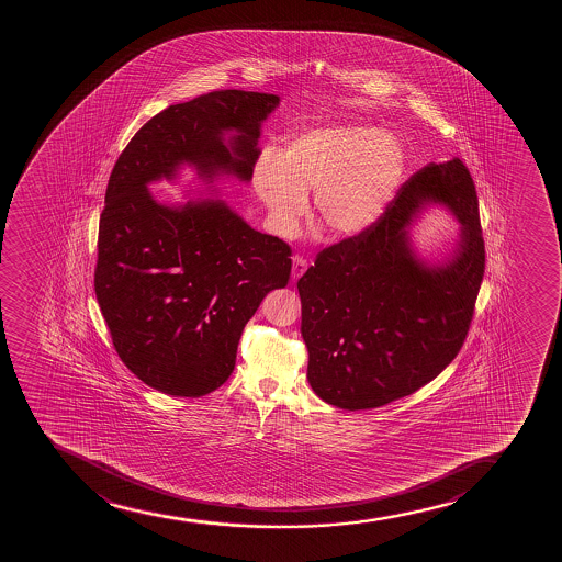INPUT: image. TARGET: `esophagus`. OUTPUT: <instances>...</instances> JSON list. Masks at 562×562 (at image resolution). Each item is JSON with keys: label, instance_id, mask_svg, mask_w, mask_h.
Listing matches in <instances>:
<instances>
[{"label": "esophagus", "instance_id": "1", "mask_svg": "<svg viewBox=\"0 0 562 562\" xmlns=\"http://www.w3.org/2000/svg\"><path fill=\"white\" fill-rule=\"evenodd\" d=\"M307 260L304 257H294V262H292V279L297 281V279L304 276L305 270H307Z\"/></svg>", "mask_w": 562, "mask_h": 562}]
</instances>
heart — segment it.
Segmentation results:
<instances>
[{"label": "heart", "instance_id": "1", "mask_svg": "<svg viewBox=\"0 0 562 562\" xmlns=\"http://www.w3.org/2000/svg\"><path fill=\"white\" fill-rule=\"evenodd\" d=\"M401 155L376 127L342 125L297 136L283 154L266 149L252 167V186L271 226L291 234L315 191L318 223L336 236L368 231L381 220L400 183Z\"/></svg>", "mask_w": 562, "mask_h": 562}]
</instances>
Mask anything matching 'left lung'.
<instances>
[{"label":"left lung","instance_id":"1","mask_svg":"<svg viewBox=\"0 0 562 562\" xmlns=\"http://www.w3.org/2000/svg\"><path fill=\"white\" fill-rule=\"evenodd\" d=\"M445 201L462 221L452 261L426 267L406 226L424 201ZM485 246L476 188L461 159L411 176L373 226L324 247L297 281L307 379L347 411L384 407L418 392L458 356L471 328Z\"/></svg>","mask_w":562,"mask_h":562}]
</instances>
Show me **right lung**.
Masks as SVG:
<instances>
[{
	"mask_svg": "<svg viewBox=\"0 0 562 562\" xmlns=\"http://www.w3.org/2000/svg\"><path fill=\"white\" fill-rule=\"evenodd\" d=\"M278 95L210 91L170 104L136 131L112 168L99 220L95 296L117 356L144 384L176 397L212 394L234 371L241 331L291 279L292 249L220 201L167 207L146 183L181 162L251 180L260 122ZM239 135L228 149L225 130Z\"/></svg>",
	"mask_w": 562,
	"mask_h": 562,
	"instance_id": "obj_1",
	"label": "right lung"
}]
</instances>
